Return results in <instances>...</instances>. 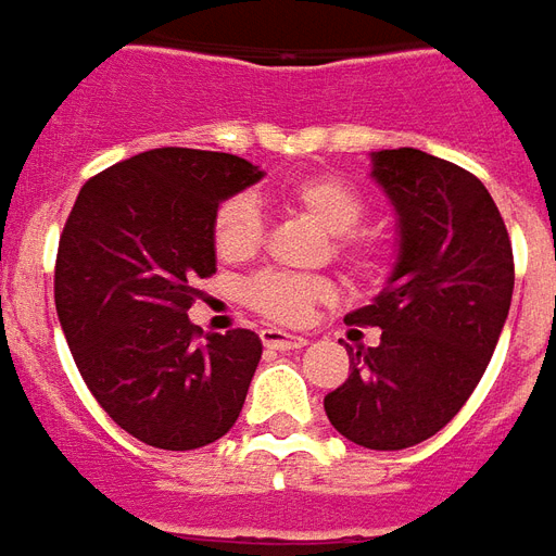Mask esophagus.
<instances>
[{"instance_id": "esophagus-1", "label": "esophagus", "mask_w": 556, "mask_h": 556, "mask_svg": "<svg viewBox=\"0 0 556 556\" xmlns=\"http://www.w3.org/2000/svg\"><path fill=\"white\" fill-rule=\"evenodd\" d=\"M260 341H263V344H266L269 350H299V348H305V344H308V341H305L302 334L285 332V329H271V326L260 329Z\"/></svg>"}]
</instances>
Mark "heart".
Listing matches in <instances>:
<instances>
[{
  "instance_id": "heart-1",
  "label": "heart",
  "mask_w": 556,
  "mask_h": 556,
  "mask_svg": "<svg viewBox=\"0 0 556 556\" xmlns=\"http://www.w3.org/2000/svg\"><path fill=\"white\" fill-rule=\"evenodd\" d=\"M278 194L285 203L299 208L305 218L332 233L334 257L353 275L374 278L389 263V239L374 230H359L368 215V197L359 185L350 182L341 173H305L287 179ZM263 242V212L257 200L248 194H233L222 200L212 218V245L222 260H245ZM334 296L332 281L290 275V271H260L245 287L242 299L260 317L275 323H299L308 311Z\"/></svg>"
}]
</instances>
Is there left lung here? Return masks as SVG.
<instances>
[{"mask_svg":"<svg viewBox=\"0 0 556 556\" xmlns=\"http://www.w3.org/2000/svg\"><path fill=\"white\" fill-rule=\"evenodd\" d=\"M371 161L397 212V263L348 323L383 334L356 350L323 407L356 446L395 452L434 437L473 395L509 314L515 260L497 203L473 173L407 146Z\"/></svg>","mask_w":556,"mask_h":556,"instance_id":"1","label":"left lung"}]
</instances>
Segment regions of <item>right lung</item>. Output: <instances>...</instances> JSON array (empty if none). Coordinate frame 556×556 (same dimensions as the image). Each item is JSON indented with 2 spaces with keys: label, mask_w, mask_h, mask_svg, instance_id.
<instances>
[{
  "label": "right lung",
  "mask_w": 556,
  "mask_h": 556,
  "mask_svg": "<svg viewBox=\"0 0 556 556\" xmlns=\"http://www.w3.org/2000/svg\"><path fill=\"white\" fill-rule=\"evenodd\" d=\"M251 161L149 149L83 185L56 254V314L89 392L146 446L200 448L242 413L263 344L251 329L203 334L188 320L212 278V218L254 185Z\"/></svg>",
  "instance_id": "obj_1"
}]
</instances>
